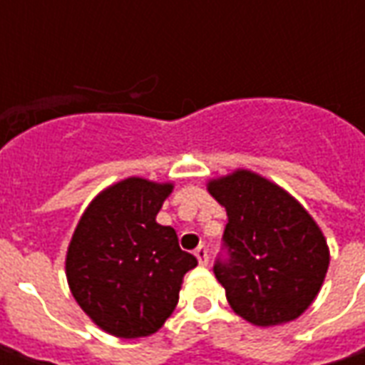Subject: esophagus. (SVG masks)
<instances>
[{"label":"esophagus","mask_w":365,"mask_h":365,"mask_svg":"<svg viewBox=\"0 0 365 365\" xmlns=\"http://www.w3.org/2000/svg\"><path fill=\"white\" fill-rule=\"evenodd\" d=\"M195 258L201 266H207L209 264V250H207L205 246H199L197 250H195Z\"/></svg>","instance_id":"esophagus-1"}]
</instances>
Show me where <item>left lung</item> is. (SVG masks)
Wrapping results in <instances>:
<instances>
[{"mask_svg": "<svg viewBox=\"0 0 365 365\" xmlns=\"http://www.w3.org/2000/svg\"><path fill=\"white\" fill-rule=\"evenodd\" d=\"M207 191L229 217V260L215 264V277L230 309L262 329L299 319L329 272L321 227L289 191L246 168L211 178Z\"/></svg>", "mask_w": 365, "mask_h": 365, "instance_id": "left-lung-1", "label": "left lung"}]
</instances>
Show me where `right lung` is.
<instances>
[{"label": "right lung", "instance_id": "add662e5", "mask_svg": "<svg viewBox=\"0 0 365 365\" xmlns=\"http://www.w3.org/2000/svg\"><path fill=\"white\" fill-rule=\"evenodd\" d=\"M174 182L130 175L91 199L66 252L68 287L99 329L117 338L158 332L172 317L183 275L197 266L156 215Z\"/></svg>", "mask_w": 365, "mask_h": 365}]
</instances>
